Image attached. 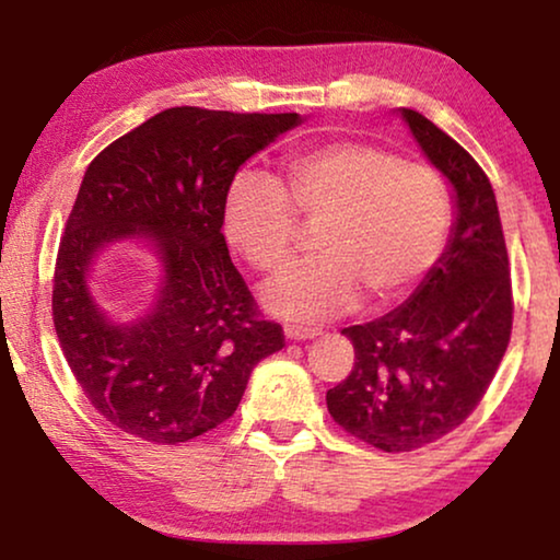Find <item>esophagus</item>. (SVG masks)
Instances as JSON below:
<instances>
[{"label": "esophagus", "mask_w": 560, "mask_h": 560, "mask_svg": "<svg viewBox=\"0 0 560 560\" xmlns=\"http://www.w3.org/2000/svg\"><path fill=\"white\" fill-rule=\"evenodd\" d=\"M316 336H320L318 328L285 326V339H290V341H305V339H316Z\"/></svg>", "instance_id": "obj_1"}]
</instances>
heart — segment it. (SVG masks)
<instances>
[{
    "label": "heart",
    "instance_id": "heart-1",
    "mask_svg": "<svg viewBox=\"0 0 560 560\" xmlns=\"http://www.w3.org/2000/svg\"><path fill=\"white\" fill-rule=\"evenodd\" d=\"M301 213L318 229L313 262L267 282L262 303L290 320H324L359 293L387 303L416 285L439 259L448 232V196L433 167L341 142L288 165V194L262 173L244 171L224 198L226 240L259 270L293 255Z\"/></svg>",
    "mask_w": 560,
    "mask_h": 560
}]
</instances>
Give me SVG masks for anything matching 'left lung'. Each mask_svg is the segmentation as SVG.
I'll use <instances>...</instances> for the list:
<instances>
[{"mask_svg": "<svg viewBox=\"0 0 560 560\" xmlns=\"http://www.w3.org/2000/svg\"><path fill=\"white\" fill-rule=\"evenodd\" d=\"M454 190L446 249L395 311L343 328L354 370L326 393L343 431L387 454L435 443L485 397L512 331V288L492 183L462 144L412 109H397Z\"/></svg>", "mask_w": 560, "mask_h": 560, "instance_id": "left-lung-1", "label": "left lung"}]
</instances>
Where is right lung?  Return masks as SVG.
Masks as SVG:
<instances>
[{
	"label": "right lung",
	"mask_w": 560,
	"mask_h": 560,
	"mask_svg": "<svg viewBox=\"0 0 560 560\" xmlns=\"http://www.w3.org/2000/svg\"><path fill=\"white\" fill-rule=\"evenodd\" d=\"M301 114L173 106L98 152L60 240L52 320L89 402L129 435L183 443L234 416L249 374L285 347L229 257L224 198L252 155ZM142 243L159 288L142 317L112 319L90 275L114 243Z\"/></svg>",
	"instance_id": "1"
}]
</instances>
